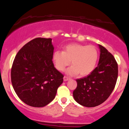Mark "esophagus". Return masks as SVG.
<instances>
[{"mask_svg":"<svg viewBox=\"0 0 129 129\" xmlns=\"http://www.w3.org/2000/svg\"><path fill=\"white\" fill-rule=\"evenodd\" d=\"M69 79H70V78H68V77H67V76L63 77V81H69Z\"/></svg>","mask_w":129,"mask_h":129,"instance_id":"1","label":"esophagus"}]
</instances>
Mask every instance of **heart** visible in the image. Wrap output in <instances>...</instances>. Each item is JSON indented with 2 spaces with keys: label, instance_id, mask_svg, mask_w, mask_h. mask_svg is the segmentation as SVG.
<instances>
[{
  "label": "heart",
  "instance_id": "heart-1",
  "mask_svg": "<svg viewBox=\"0 0 129 129\" xmlns=\"http://www.w3.org/2000/svg\"><path fill=\"white\" fill-rule=\"evenodd\" d=\"M98 59V53L94 46L79 44H69L63 51L57 50L53 54V62L59 71L64 70L72 60V66L66 71L69 76L89 75L95 69Z\"/></svg>",
  "mask_w": 129,
  "mask_h": 129
}]
</instances>
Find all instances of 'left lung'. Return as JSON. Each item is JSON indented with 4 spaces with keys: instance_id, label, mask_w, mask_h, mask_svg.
I'll return each instance as SVG.
<instances>
[{
    "instance_id": "left-lung-1",
    "label": "left lung",
    "mask_w": 129,
    "mask_h": 129,
    "mask_svg": "<svg viewBox=\"0 0 129 129\" xmlns=\"http://www.w3.org/2000/svg\"><path fill=\"white\" fill-rule=\"evenodd\" d=\"M98 47V65L89 75L76 79L77 87L73 93L75 100L84 107H96L103 103L113 91L118 78V64L115 57L102 45Z\"/></svg>"
}]
</instances>
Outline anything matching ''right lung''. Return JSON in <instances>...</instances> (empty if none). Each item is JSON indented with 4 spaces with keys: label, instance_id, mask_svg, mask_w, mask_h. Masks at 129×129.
<instances>
[{
    "label": "right lung",
    "instance_id": "right-lung-1",
    "mask_svg": "<svg viewBox=\"0 0 129 129\" xmlns=\"http://www.w3.org/2000/svg\"><path fill=\"white\" fill-rule=\"evenodd\" d=\"M52 39L38 38L23 46L16 54L11 72V82L26 104L42 107L54 100L63 75L52 61Z\"/></svg>",
    "mask_w": 129,
    "mask_h": 129
}]
</instances>
